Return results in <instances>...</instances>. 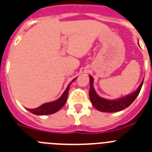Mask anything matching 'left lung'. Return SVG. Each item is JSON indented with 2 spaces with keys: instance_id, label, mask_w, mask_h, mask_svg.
Returning a JSON list of instances; mask_svg holds the SVG:
<instances>
[{
  "instance_id": "1",
  "label": "left lung",
  "mask_w": 152,
  "mask_h": 152,
  "mask_svg": "<svg viewBox=\"0 0 152 152\" xmlns=\"http://www.w3.org/2000/svg\"><path fill=\"white\" fill-rule=\"evenodd\" d=\"M90 77V90H89V98L93 107L97 110L102 112H117L126 108L136 99V97L140 92V90L142 86L143 81L141 83L140 86L135 92L132 93L130 95L120 98L118 100H107L105 98H101L97 95L95 92L94 87H93V78L91 76ZM144 80V79H143Z\"/></svg>"
}]
</instances>
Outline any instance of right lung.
Instances as JSON below:
<instances>
[{
    "label": "right lung",
    "mask_w": 152,
    "mask_h": 152,
    "mask_svg": "<svg viewBox=\"0 0 152 152\" xmlns=\"http://www.w3.org/2000/svg\"><path fill=\"white\" fill-rule=\"evenodd\" d=\"M74 80L75 79H73V81H74ZM71 83H69L66 89L64 91V92L63 93V95H61L59 99L56 100L54 102L44 104L41 105L39 107H37V108L28 109V110L31 113H34V114H36V115H48V114H52V113H56L57 111L61 110L64 106V104H66V100H67L68 91H69V85Z\"/></svg>",
    "instance_id": "add662e5"
}]
</instances>
